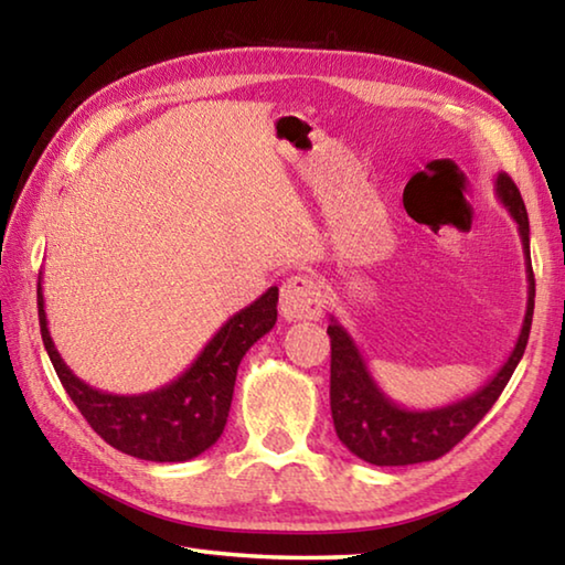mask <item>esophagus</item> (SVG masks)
<instances>
[{
  "label": "esophagus",
  "mask_w": 565,
  "mask_h": 565,
  "mask_svg": "<svg viewBox=\"0 0 565 565\" xmlns=\"http://www.w3.org/2000/svg\"><path fill=\"white\" fill-rule=\"evenodd\" d=\"M279 309L286 321L319 319L323 309L319 284L306 274H296L281 284Z\"/></svg>",
  "instance_id": "1"
}]
</instances>
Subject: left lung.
<instances>
[{"instance_id": "obj_1", "label": "left lung", "mask_w": 565, "mask_h": 565, "mask_svg": "<svg viewBox=\"0 0 565 565\" xmlns=\"http://www.w3.org/2000/svg\"><path fill=\"white\" fill-rule=\"evenodd\" d=\"M495 194L509 209L513 222L519 224V234L525 254V274H529V303H525L523 327L519 341L505 359L489 384L481 386L476 394L466 396L456 404L428 411H411L396 406L384 391L379 388L374 376L369 374L366 361H363L356 343L347 333V329L331 317L329 339H331V416L337 428L339 441L349 448L353 456L363 458L374 466H408L436 461L444 454L463 441L473 431V426L489 414L495 398L509 384L515 366L525 351L533 321V299H535V279L531 266V246H529V214L521 199L519 186L513 184L509 174L495 177Z\"/></svg>"}]
</instances>
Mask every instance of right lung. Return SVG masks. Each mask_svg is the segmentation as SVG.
Segmentation results:
<instances>
[{
  "mask_svg": "<svg viewBox=\"0 0 565 565\" xmlns=\"http://www.w3.org/2000/svg\"><path fill=\"white\" fill-rule=\"evenodd\" d=\"M276 303L279 289L271 286L254 303L234 313L177 381L149 394L117 396L84 384L62 361L46 329L42 281L36 284L44 349L74 406L117 451L157 463L189 461L218 441L232 408L238 363L264 333L274 329Z\"/></svg>",
  "mask_w": 565,
  "mask_h": 565,
  "instance_id": "right-lung-1",
  "label": "right lung"
}]
</instances>
